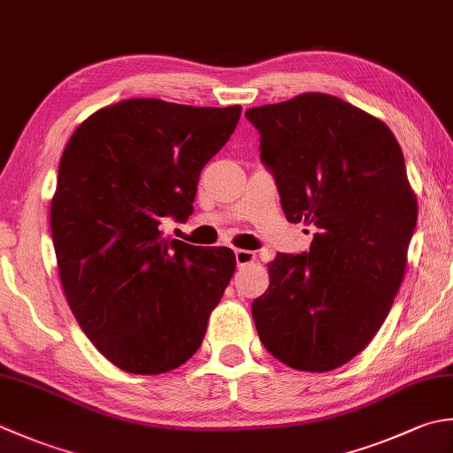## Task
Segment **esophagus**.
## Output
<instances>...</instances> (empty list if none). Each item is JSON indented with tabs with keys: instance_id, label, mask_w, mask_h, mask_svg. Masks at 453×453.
<instances>
[{
	"instance_id": "obj_1",
	"label": "esophagus",
	"mask_w": 453,
	"mask_h": 453,
	"mask_svg": "<svg viewBox=\"0 0 453 453\" xmlns=\"http://www.w3.org/2000/svg\"><path fill=\"white\" fill-rule=\"evenodd\" d=\"M255 253L250 250H235V261H237V267H245V265H251L255 263Z\"/></svg>"
}]
</instances>
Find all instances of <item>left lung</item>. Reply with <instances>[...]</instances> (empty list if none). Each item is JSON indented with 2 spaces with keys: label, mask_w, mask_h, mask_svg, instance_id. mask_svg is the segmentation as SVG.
I'll return each instance as SVG.
<instances>
[{
  "label": "left lung",
  "mask_w": 453,
  "mask_h": 453,
  "mask_svg": "<svg viewBox=\"0 0 453 453\" xmlns=\"http://www.w3.org/2000/svg\"><path fill=\"white\" fill-rule=\"evenodd\" d=\"M290 224L310 251L279 253L253 300L257 334L285 365L326 373L375 338L406 271L418 203L393 131L340 97L300 94L245 111Z\"/></svg>",
  "instance_id": "8db88e82"
}]
</instances>
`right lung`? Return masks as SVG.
<instances>
[{"mask_svg": "<svg viewBox=\"0 0 453 453\" xmlns=\"http://www.w3.org/2000/svg\"><path fill=\"white\" fill-rule=\"evenodd\" d=\"M242 105L133 97L80 123L60 158L52 243L76 322L115 367L161 375L188 361L235 271L227 247L163 237L192 214L198 179Z\"/></svg>", "mask_w": 453, "mask_h": 453, "instance_id": "1", "label": "right lung"}]
</instances>
